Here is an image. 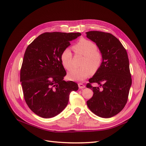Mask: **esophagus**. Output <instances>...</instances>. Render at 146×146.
<instances>
[{"label": "esophagus", "instance_id": "34e87169", "mask_svg": "<svg viewBox=\"0 0 146 146\" xmlns=\"http://www.w3.org/2000/svg\"><path fill=\"white\" fill-rule=\"evenodd\" d=\"M78 88H80V89H83V88H85V85H84V84L82 83H79L78 84Z\"/></svg>", "mask_w": 146, "mask_h": 146}]
</instances>
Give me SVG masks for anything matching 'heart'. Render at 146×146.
Segmentation results:
<instances>
[{
    "label": "heart",
    "mask_w": 146,
    "mask_h": 146,
    "mask_svg": "<svg viewBox=\"0 0 146 146\" xmlns=\"http://www.w3.org/2000/svg\"><path fill=\"white\" fill-rule=\"evenodd\" d=\"M75 52L84 56L80 68L70 69L68 77L73 81H82L89 77L91 73H96L102 63L103 57L98 50L96 44L90 40L82 38L73 46ZM60 59L64 68L70 69L72 66V54L69 47H66L61 54Z\"/></svg>",
    "instance_id": "1"
}]
</instances>
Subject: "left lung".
<instances>
[{"label": "left lung", "mask_w": 146, "mask_h": 146, "mask_svg": "<svg viewBox=\"0 0 146 146\" xmlns=\"http://www.w3.org/2000/svg\"><path fill=\"white\" fill-rule=\"evenodd\" d=\"M86 37L94 42L102 55L99 69L86 85L93 91L86 103L96 115L109 118L116 115L124 108L131 85L129 61L125 48L111 33L90 31ZM100 85L94 87L91 83Z\"/></svg>", "instance_id": "8db88e82"}]
</instances>
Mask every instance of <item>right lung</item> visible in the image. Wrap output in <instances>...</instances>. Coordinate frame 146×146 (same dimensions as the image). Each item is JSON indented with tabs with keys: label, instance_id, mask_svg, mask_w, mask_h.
<instances>
[{
	"label": "right lung",
	"instance_id": "obj_1",
	"mask_svg": "<svg viewBox=\"0 0 146 146\" xmlns=\"http://www.w3.org/2000/svg\"><path fill=\"white\" fill-rule=\"evenodd\" d=\"M80 33L46 32L28 46L21 69L24 99L32 111L43 118L60 113L67 106L71 91L78 89L72 81L63 80L66 72L61 63L62 51Z\"/></svg>",
	"mask_w": 146,
	"mask_h": 146
}]
</instances>
